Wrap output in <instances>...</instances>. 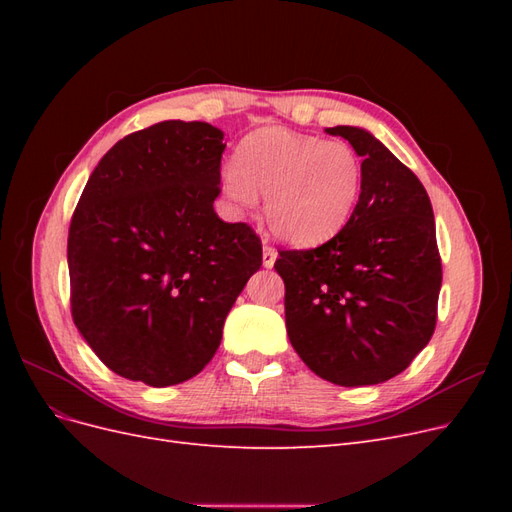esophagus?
Segmentation results:
<instances>
[{
  "instance_id": "obj_1",
  "label": "esophagus",
  "mask_w": 512,
  "mask_h": 512,
  "mask_svg": "<svg viewBox=\"0 0 512 512\" xmlns=\"http://www.w3.org/2000/svg\"><path fill=\"white\" fill-rule=\"evenodd\" d=\"M275 260H277V252H275V247H271V245H265V250H262V265H265L267 269H271V267L275 265Z\"/></svg>"
}]
</instances>
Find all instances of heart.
<instances>
[{"label": "heart", "instance_id": "1", "mask_svg": "<svg viewBox=\"0 0 512 512\" xmlns=\"http://www.w3.org/2000/svg\"><path fill=\"white\" fill-rule=\"evenodd\" d=\"M226 198L252 209L265 194V220L290 245L314 247L346 228L365 188L363 158L346 141L286 128H262L243 138L235 164L222 173Z\"/></svg>", "mask_w": 512, "mask_h": 512}]
</instances>
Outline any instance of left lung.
Returning <instances> with one entry per match:
<instances>
[{"mask_svg": "<svg viewBox=\"0 0 512 512\" xmlns=\"http://www.w3.org/2000/svg\"><path fill=\"white\" fill-rule=\"evenodd\" d=\"M363 158L365 188L346 228L312 250H280L286 331L316 376L339 386L401 374L433 335L442 262L423 183L378 138L327 128Z\"/></svg>", "mask_w": 512, "mask_h": 512, "instance_id": "1", "label": "left lung"}]
</instances>
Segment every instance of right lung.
<instances>
[{"instance_id":"obj_1","label":"right lung","mask_w":512,"mask_h":512,"mask_svg":"<svg viewBox=\"0 0 512 512\" xmlns=\"http://www.w3.org/2000/svg\"><path fill=\"white\" fill-rule=\"evenodd\" d=\"M222 130L160 121L121 138L91 173L68 232L76 329L115 374L194 378L262 265L256 232L218 218Z\"/></svg>"}]
</instances>
